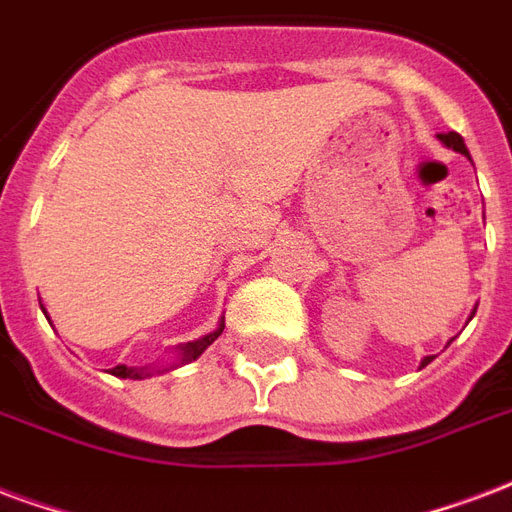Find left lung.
<instances>
[{
  "mask_svg": "<svg viewBox=\"0 0 512 512\" xmlns=\"http://www.w3.org/2000/svg\"><path fill=\"white\" fill-rule=\"evenodd\" d=\"M437 140L443 142L445 148H453L456 153H461V156H467V159H470V151H467V145H464V140H461V134L445 132V134H437ZM432 359L434 356H426V359L421 361V367H426V364H429Z\"/></svg>",
  "mask_w": 512,
  "mask_h": 512,
  "instance_id": "1",
  "label": "left lung"
}]
</instances>
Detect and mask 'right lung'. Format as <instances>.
Wrapping results in <instances>:
<instances>
[{"label": "right lung", "mask_w": 512, "mask_h": 512, "mask_svg": "<svg viewBox=\"0 0 512 512\" xmlns=\"http://www.w3.org/2000/svg\"><path fill=\"white\" fill-rule=\"evenodd\" d=\"M42 313H45V307H42ZM221 332H224V321L218 324V329L210 334H205V337H199V340H194V343H183L178 345V359H175V364L172 367H126V364H118V367H113L110 370V375H115V378H129V380H142V378H151V375H159V372H167V370H175V367H180V364H188V361L199 359L202 353H205L207 345H213L218 337H221Z\"/></svg>", "instance_id": "right-lung-1"}]
</instances>
